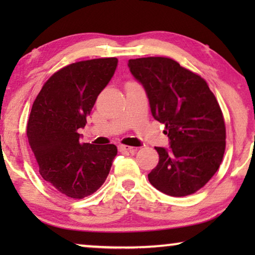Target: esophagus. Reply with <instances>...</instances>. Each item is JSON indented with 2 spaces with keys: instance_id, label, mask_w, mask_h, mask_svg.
<instances>
[{
  "instance_id": "1",
  "label": "esophagus",
  "mask_w": 255,
  "mask_h": 255,
  "mask_svg": "<svg viewBox=\"0 0 255 255\" xmlns=\"http://www.w3.org/2000/svg\"><path fill=\"white\" fill-rule=\"evenodd\" d=\"M118 149H120L121 152H134L135 147H132V146H128V145H120L118 146Z\"/></svg>"
}]
</instances>
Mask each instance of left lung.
Masks as SVG:
<instances>
[{"label": "left lung", "instance_id": "1", "mask_svg": "<svg viewBox=\"0 0 255 255\" xmlns=\"http://www.w3.org/2000/svg\"><path fill=\"white\" fill-rule=\"evenodd\" d=\"M128 66L169 138L168 148L155 147L159 162L148 181L169 196L196 193L217 172L225 152L224 117L214 93L204 79L173 59H130Z\"/></svg>", "mask_w": 255, "mask_h": 255}]
</instances>
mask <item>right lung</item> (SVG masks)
Wrapping results in <instances>:
<instances>
[{
	"label": "right lung",
	"instance_id": "1",
	"mask_svg": "<svg viewBox=\"0 0 255 255\" xmlns=\"http://www.w3.org/2000/svg\"><path fill=\"white\" fill-rule=\"evenodd\" d=\"M117 64V58H102L66 66L45 82L32 104L26 134L39 173L67 197L95 193L117 154L114 144H81L78 132Z\"/></svg>",
	"mask_w": 255,
	"mask_h": 255
}]
</instances>
